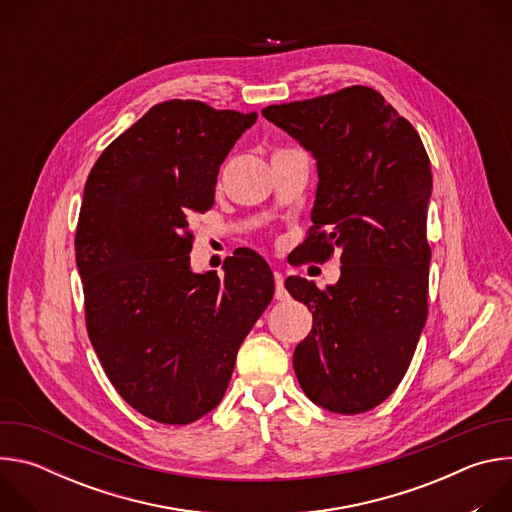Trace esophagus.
I'll return each instance as SVG.
<instances>
[{"instance_id":"obj_1","label":"esophagus","mask_w":512,"mask_h":512,"mask_svg":"<svg viewBox=\"0 0 512 512\" xmlns=\"http://www.w3.org/2000/svg\"><path fill=\"white\" fill-rule=\"evenodd\" d=\"M273 277H275V300H285L287 298V291L283 287V273L275 271Z\"/></svg>"}]
</instances>
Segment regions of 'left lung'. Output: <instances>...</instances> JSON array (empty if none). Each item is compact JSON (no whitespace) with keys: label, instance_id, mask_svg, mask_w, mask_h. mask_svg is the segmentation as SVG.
<instances>
[{"label":"left lung","instance_id":"1","mask_svg":"<svg viewBox=\"0 0 512 512\" xmlns=\"http://www.w3.org/2000/svg\"><path fill=\"white\" fill-rule=\"evenodd\" d=\"M261 113L316 160L306 257L326 261L338 249L342 263L340 279L326 289L285 279L314 316L294 352L296 377L316 405L364 413L397 389L425 326L429 158L415 127L371 87Z\"/></svg>","mask_w":512,"mask_h":512}]
</instances>
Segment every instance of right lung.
<instances>
[{"instance_id": "1", "label": "right lung", "mask_w": 512, "mask_h": 512, "mask_svg": "<svg viewBox=\"0 0 512 512\" xmlns=\"http://www.w3.org/2000/svg\"><path fill=\"white\" fill-rule=\"evenodd\" d=\"M257 113L154 105L95 162L75 239L91 344L141 415L186 425L221 403L237 350L269 306L267 261L237 249L225 277L190 269L188 218L214 204L218 168Z\"/></svg>"}]
</instances>
